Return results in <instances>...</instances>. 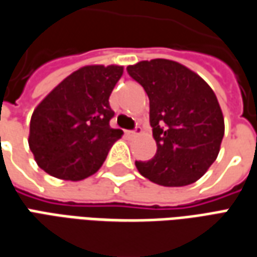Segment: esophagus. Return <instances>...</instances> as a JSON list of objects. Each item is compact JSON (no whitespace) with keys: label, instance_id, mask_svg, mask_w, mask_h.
I'll list each match as a JSON object with an SVG mask.
<instances>
[{"label":"esophagus","instance_id":"obj_1","mask_svg":"<svg viewBox=\"0 0 257 257\" xmlns=\"http://www.w3.org/2000/svg\"><path fill=\"white\" fill-rule=\"evenodd\" d=\"M125 134L128 136V137H137V136H140L141 134V128L140 127H136L134 130H128V132H125Z\"/></svg>","mask_w":257,"mask_h":257}]
</instances>
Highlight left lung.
<instances>
[{"mask_svg": "<svg viewBox=\"0 0 257 257\" xmlns=\"http://www.w3.org/2000/svg\"><path fill=\"white\" fill-rule=\"evenodd\" d=\"M150 99V124L157 154L136 161L154 183L179 187L194 183L218 157L224 116L214 91L185 65L155 58L127 67Z\"/></svg>", "mask_w": 257, "mask_h": 257, "instance_id": "obj_1", "label": "left lung"}]
</instances>
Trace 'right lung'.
<instances>
[{
	"label": "right lung",
	"instance_id": "obj_1",
	"mask_svg": "<svg viewBox=\"0 0 257 257\" xmlns=\"http://www.w3.org/2000/svg\"><path fill=\"white\" fill-rule=\"evenodd\" d=\"M121 65H86L63 79L37 105L29 148L37 165L54 178L82 180L105 162L123 132L111 128L109 96Z\"/></svg>",
	"mask_w": 257,
	"mask_h": 257
}]
</instances>
